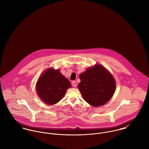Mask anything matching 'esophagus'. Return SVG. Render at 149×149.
<instances>
[{
	"label": "esophagus",
	"instance_id": "esophagus-1",
	"mask_svg": "<svg viewBox=\"0 0 149 149\" xmlns=\"http://www.w3.org/2000/svg\"><path fill=\"white\" fill-rule=\"evenodd\" d=\"M72 84L73 87H76V85H77V84H76V83L75 81H73V82L72 83Z\"/></svg>",
	"mask_w": 149,
	"mask_h": 149
}]
</instances>
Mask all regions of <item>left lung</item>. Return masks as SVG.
Listing matches in <instances>:
<instances>
[{"mask_svg":"<svg viewBox=\"0 0 149 149\" xmlns=\"http://www.w3.org/2000/svg\"><path fill=\"white\" fill-rule=\"evenodd\" d=\"M78 88L84 99L93 107L103 106L112 97L116 83L112 75L100 64L88 68L79 76Z\"/></svg>","mask_w":149,"mask_h":149,"instance_id":"left-lung-1","label":"left lung"}]
</instances>
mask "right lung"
<instances>
[{
	"instance_id": "1",
	"label": "right lung",
	"mask_w": 149,
	"mask_h": 149,
	"mask_svg": "<svg viewBox=\"0 0 149 149\" xmlns=\"http://www.w3.org/2000/svg\"><path fill=\"white\" fill-rule=\"evenodd\" d=\"M72 85L58 69L49 68L39 78L36 91L40 98L48 105L55 104L64 97Z\"/></svg>"
}]
</instances>
